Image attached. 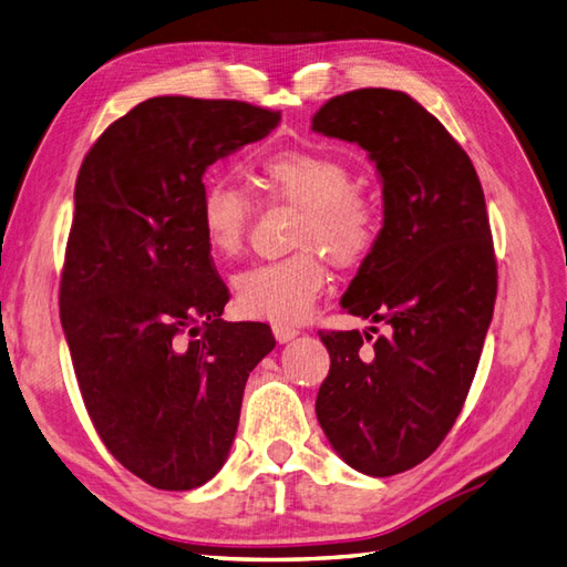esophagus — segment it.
I'll list each match as a JSON object with an SVG mask.
<instances>
[{
  "instance_id": "34e87169",
  "label": "esophagus",
  "mask_w": 567,
  "mask_h": 567,
  "mask_svg": "<svg viewBox=\"0 0 567 567\" xmlns=\"http://www.w3.org/2000/svg\"><path fill=\"white\" fill-rule=\"evenodd\" d=\"M272 336H275V340H278V342H289V340H295L299 336V330L292 328V326H285V323H275L272 326Z\"/></svg>"
}]
</instances>
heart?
I'll list each match as a JSON object with an SVG mask.
<instances>
[{"instance_id":"1","label":"heart","mask_w":567,"mask_h":567,"mask_svg":"<svg viewBox=\"0 0 567 567\" xmlns=\"http://www.w3.org/2000/svg\"><path fill=\"white\" fill-rule=\"evenodd\" d=\"M258 179L272 196L301 208L292 246L299 254L241 270L235 289L237 309L260 321L297 323L313 309L326 287V268H352L364 260L381 237L375 203L354 192L352 172L342 159L323 151L285 148L260 159ZM251 203L244 188L229 179H206L198 203V223L210 251L231 258L241 251Z\"/></svg>"}]
</instances>
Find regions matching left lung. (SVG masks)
I'll list each match as a JSON object with an SVG mask.
<instances>
[{"label":"left lung","instance_id":"obj_1","mask_svg":"<svg viewBox=\"0 0 567 567\" xmlns=\"http://www.w3.org/2000/svg\"><path fill=\"white\" fill-rule=\"evenodd\" d=\"M311 128L361 145L379 169L381 237L340 303L388 326L371 350L369 332H318L330 371L316 416L350 467L393 476L443 443L484 350L498 289L484 188L462 145L402 91L330 97Z\"/></svg>","mask_w":567,"mask_h":567}]
</instances>
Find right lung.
<instances>
[{"mask_svg":"<svg viewBox=\"0 0 567 567\" xmlns=\"http://www.w3.org/2000/svg\"><path fill=\"white\" fill-rule=\"evenodd\" d=\"M280 112L151 97L110 124L74 188L60 316L91 422L145 484L192 491L225 464L244 385L275 338L223 321L229 289L198 223L203 174Z\"/></svg>","mask_w":567,"mask_h":567,"instance_id":"obj_1","label":"right lung"}]
</instances>
